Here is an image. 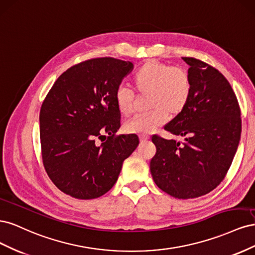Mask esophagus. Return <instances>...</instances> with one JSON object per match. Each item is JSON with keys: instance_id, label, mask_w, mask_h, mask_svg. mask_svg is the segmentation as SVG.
Returning <instances> with one entry per match:
<instances>
[{"instance_id": "esophagus-1", "label": "esophagus", "mask_w": 255, "mask_h": 255, "mask_svg": "<svg viewBox=\"0 0 255 255\" xmlns=\"http://www.w3.org/2000/svg\"><path fill=\"white\" fill-rule=\"evenodd\" d=\"M139 138H140V141H141V142H144V141H146V140L149 139L150 136H149V135H140Z\"/></svg>"}]
</instances>
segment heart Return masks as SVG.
I'll return each mask as SVG.
<instances>
[{
    "mask_svg": "<svg viewBox=\"0 0 255 255\" xmlns=\"http://www.w3.org/2000/svg\"><path fill=\"white\" fill-rule=\"evenodd\" d=\"M133 87L139 95H148L149 106L153 109L146 114L137 115L126 123L125 129L129 134L146 135L166 122L168 113L176 116L189 103L192 82L189 72L182 67L157 60H149L140 66L132 76ZM135 94L120 86L116 91V103L123 117L134 111Z\"/></svg>",
    "mask_w": 255,
    "mask_h": 255,
    "instance_id": "obj_1",
    "label": "heart"
}]
</instances>
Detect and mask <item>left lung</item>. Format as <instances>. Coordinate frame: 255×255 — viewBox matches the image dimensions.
Instances as JSON below:
<instances>
[{
	"instance_id": "obj_1",
	"label": "left lung",
	"mask_w": 255,
	"mask_h": 255,
	"mask_svg": "<svg viewBox=\"0 0 255 255\" xmlns=\"http://www.w3.org/2000/svg\"><path fill=\"white\" fill-rule=\"evenodd\" d=\"M182 58L189 65L191 98L165 129L185 141L153 135L156 153L150 170L161 190L190 199L208 194L226 177L241 140L242 118L235 92L222 73L200 59Z\"/></svg>"
}]
</instances>
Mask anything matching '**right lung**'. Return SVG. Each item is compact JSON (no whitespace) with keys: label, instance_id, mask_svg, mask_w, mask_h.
Wrapping results in <instances>:
<instances>
[{"label":"right lung","instance_id":"right-lung-1","mask_svg":"<svg viewBox=\"0 0 255 255\" xmlns=\"http://www.w3.org/2000/svg\"><path fill=\"white\" fill-rule=\"evenodd\" d=\"M132 69L129 61L113 57L85 60L61 74L45 97L39 115L42 163L66 195L88 200L106 194L139 143L135 134H116L121 126L116 91ZM106 134L98 146L96 138Z\"/></svg>","mask_w":255,"mask_h":255}]
</instances>
